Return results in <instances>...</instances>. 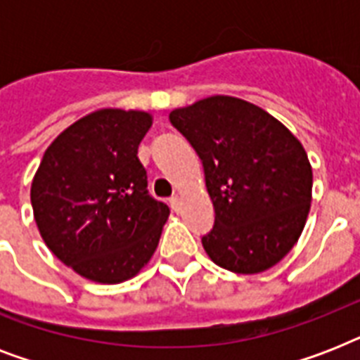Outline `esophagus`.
<instances>
[{"mask_svg": "<svg viewBox=\"0 0 360 360\" xmlns=\"http://www.w3.org/2000/svg\"><path fill=\"white\" fill-rule=\"evenodd\" d=\"M169 205H172V209H174V211H179V209H181V198L179 196L169 198Z\"/></svg>", "mask_w": 360, "mask_h": 360, "instance_id": "obj_1", "label": "esophagus"}]
</instances>
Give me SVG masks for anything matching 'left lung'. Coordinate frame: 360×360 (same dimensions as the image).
Masks as SVG:
<instances>
[{"instance_id":"1","label":"left lung","mask_w":360,"mask_h":360,"mask_svg":"<svg viewBox=\"0 0 360 360\" xmlns=\"http://www.w3.org/2000/svg\"><path fill=\"white\" fill-rule=\"evenodd\" d=\"M169 121L202 158L214 226L202 245L231 273L267 271L293 248L312 202V166L288 127L256 104L214 95Z\"/></svg>"}]
</instances>
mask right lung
Listing matches in <instances>:
<instances>
[{
    "label": "right lung",
    "instance_id": "1",
    "mask_svg": "<svg viewBox=\"0 0 360 360\" xmlns=\"http://www.w3.org/2000/svg\"><path fill=\"white\" fill-rule=\"evenodd\" d=\"M153 115L103 108L84 115L44 151L31 183L42 240L75 273L120 284L146 267L169 209L147 192L138 146Z\"/></svg>",
    "mask_w": 360,
    "mask_h": 360
}]
</instances>
